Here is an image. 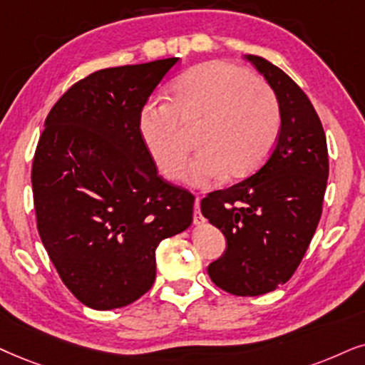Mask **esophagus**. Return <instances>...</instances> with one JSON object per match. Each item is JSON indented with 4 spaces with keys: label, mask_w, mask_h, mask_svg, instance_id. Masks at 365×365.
Returning a JSON list of instances; mask_svg holds the SVG:
<instances>
[{
    "label": "esophagus",
    "mask_w": 365,
    "mask_h": 365,
    "mask_svg": "<svg viewBox=\"0 0 365 365\" xmlns=\"http://www.w3.org/2000/svg\"><path fill=\"white\" fill-rule=\"evenodd\" d=\"M205 220H204V217H202V214H200V198H195V212H193V224L195 225H200V224H204Z\"/></svg>",
    "instance_id": "obj_1"
}]
</instances>
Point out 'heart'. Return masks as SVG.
Returning a JSON list of instances; mask_svg holds the SVG:
<instances>
[{
  "instance_id": "b5f03b06",
  "label": "heart",
  "mask_w": 365,
  "mask_h": 365,
  "mask_svg": "<svg viewBox=\"0 0 365 365\" xmlns=\"http://www.w3.org/2000/svg\"><path fill=\"white\" fill-rule=\"evenodd\" d=\"M197 126L202 151L187 182L207 187L225 175L247 177L261 167L278 140V96L247 68L222 60L182 73L170 87V104L150 103L140 114L143 141L168 180L185 173L192 143L182 129Z\"/></svg>"
}]
</instances>
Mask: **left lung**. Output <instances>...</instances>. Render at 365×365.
I'll use <instances>...</instances> for the list:
<instances>
[{"mask_svg": "<svg viewBox=\"0 0 365 365\" xmlns=\"http://www.w3.org/2000/svg\"><path fill=\"white\" fill-rule=\"evenodd\" d=\"M246 58L278 96V141L255 175L210 192L200 210L227 241L224 255L207 267L210 279L236 297H257L292 278L310 246L322 215L329 151L320 118L297 82L266 58Z\"/></svg>", "mask_w": 365, "mask_h": 365, "instance_id": "1", "label": "left lung"}]
</instances>
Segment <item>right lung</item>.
I'll return each mask as SVG.
<instances>
[{"mask_svg": "<svg viewBox=\"0 0 365 365\" xmlns=\"http://www.w3.org/2000/svg\"><path fill=\"white\" fill-rule=\"evenodd\" d=\"M177 62L91 73L45 119L31 167L36 229L60 279L94 310L141 298L158 244L192 224L195 197L160 177L140 133L141 109Z\"/></svg>", "mask_w": 365, "mask_h": 365, "instance_id": "right-lung-1", "label": "right lung"}]
</instances>
